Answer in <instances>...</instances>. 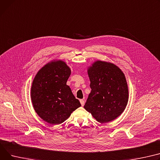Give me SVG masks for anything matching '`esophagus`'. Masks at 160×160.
Here are the masks:
<instances>
[{
    "instance_id": "34e87169",
    "label": "esophagus",
    "mask_w": 160,
    "mask_h": 160,
    "mask_svg": "<svg viewBox=\"0 0 160 160\" xmlns=\"http://www.w3.org/2000/svg\"><path fill=\"white\" fill-rule=\"evenodd\" d=\"M80 103H81L82 106H83L84 104H85V101L83 100H80Z\"/></svg>"
}]
</instances>
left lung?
Here are the masks:
<instances>
[{
	"mask_svg": "<svg viewBox=\"0 0 160 160\" xmlns=\"http://www.w3.org/2000/svg\"><path fill=\"white\" fill-rule=\"evenodd\" d=\"M88 74L91 91L85 109L102 123L116 119L128 102V87L124 74L111 63L97 61L89 68Z\"/></svg>",
	"mask_w": 160,
	"mask_h": 160,
	"instance_id": "8db88e82",
	"label": "left lung"
}]
</instances>
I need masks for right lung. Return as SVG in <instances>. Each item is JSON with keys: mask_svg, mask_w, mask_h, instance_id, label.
Here are the masks:
<instances>
[{"mask_svg": "<svg viewBox=\"0 0 160 160\" xmlns=\"http://www.w3.org/2000/svg\"><path fill=\"white\" fill-rule=\"evenodd\" d=\"M70 74L64 62H52L38 72L32 83L31 97L35 111L50 124L63 123L81 106L66 84Z\"/></svg>", "mask_w": 160, "mask_h": 160, "instance_id": "1", "label": "right lung"}]
</instances>
